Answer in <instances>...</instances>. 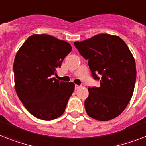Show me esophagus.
I'll return each mask as SVG.
<instances>
[{
	"instance_id": "34e87169",
	"label": "esophagus",
	"mask_w": 146,
	"mask_h": 146,
	"mask_svg": "<svg viewBox=\"0 0 146 146\" xmlns=\"http://www.w3.org/2000/svg\"><path fill=\"white\" fill-rule=\"evenodd\" d=\"M80 86H79V85H75V90H78V89H79Z\"/></svg>"
}]
</instances>
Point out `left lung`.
Listing matches in <instances>:
<instances>
[{
	"label": "left lung",
	"instance_id": "8db88e82",
	"mask_svg": "<svg viewBox=\"0 0 146 146\" xmlns=\"http://www.w3.org/2000/svg\"><path fill=\"white\" fill-rule=\"evenodd\" d=\"M74 44L89 60L94 79L100 80L99 87L88 88L84 102L87 115L104 121L119 116L133 96L137 76L135 60L127 45L120 37L106 33Z\"/></svg>",
	"mask_w": 146,
	"mask_h": 146
}]
</instances>
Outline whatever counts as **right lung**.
<instances>
[{
    "label": "right lung",
    "instance_id": "1",
    "mask_svg": "<svg viewBox=\"0 0 146 146\" xmlns=\"http://www.w3.org/2000/svg\"><path fill=\"white\" fill-rule=\"evenodd\" d=\"M71 50L67 42L47 34L32 35L18 50L13 65L15 91L35 117L49 121L64 113L74 84L52 75Z\"/></svg>",
    "mask_w": 146,
    "mask_h": 146
}]
</instances>
